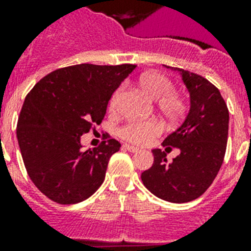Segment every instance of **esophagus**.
<instances>
[{
	"instance_id": "34e87169",
	"label": "esophagus",
	"mask_w": 251,
	"mask_h": 251,
	"mask_svg": "<svg viewBox=\"0 0 251 251\" xmlns=\"http://www.w3.org/2000/svg\"><path fill=\"white\" fill-rule=\"evenodd\" d=\"M124 148H125L126 151H129V152H139V148H138V147L130 146V144H125Z\"/></svg>"
}]
</instances>
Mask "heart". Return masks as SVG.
I'll use <instances>...</instances> for the list:
<instances>
[{
    "instance_id": "obj_1",
    "label": "heart",
    "mask_w": 251,
    "mask_h": 251,
    "mask_svg": "<svg viewBox=\"0 0 251 251\" xmlns=\"http://www.w3.org/2000/svg\"><path fill=\"white\" fill-rule=\"evenodd\" d=\"M140 90L152 100H157L158 109L168 119H176L184 111V101L182 97L173 93V83L169 77L160 72H148L139 77L138 81ZM120 90L116 91L111 98L109 108L115 109L116 101L119 98ZM161 125L157 121H135L130 122L120 130V135L131 143L144 144L151 143L157 135H160Z\"/></svg>"
}]
</instances>
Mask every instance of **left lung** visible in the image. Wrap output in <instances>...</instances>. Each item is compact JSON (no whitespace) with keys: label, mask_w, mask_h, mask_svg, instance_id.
I'll list each match as a JSON object with an SVG mask.
<instances>
[{"label":"left lung","mask_w":251,"mask_h":251,"mask_svg":"<svg viewBox=\"0 0 251 251\" xmlns=\"http://www.w3.org/2000/svg\"><path fill=\"white\" fill-rule=\"evenodd\" d=\"M173 69L188 90L189 111L162 146L178 148L180 153L168 162L165 152L152 151L153 165L142 173V182L158 199L182 203L201 196L217 176L227 147L229 113L213 83L189 71Z\"/></svg>","instance_id":"left-lung-1"}]
</instances>
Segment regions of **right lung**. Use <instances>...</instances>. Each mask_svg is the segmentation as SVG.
Masks as SVG:
<instances>
[{"label": "right lung", "mask_w": 251, "mask_h": 251, "mask_svg": "<svg viewBox=\"0 0 251 251\" xmlns=\"http://www.w3.org/2000/svg\"><path fill=\"white\" fill-rule=\"evenodd\" d=\"M132 64H78L36 83L20 111L16 136L26 172L45 196L63 205L89 199L105 178L116 139L83 151L81 136L100 124L112 94Z\"/></svg>", "instance_id": "obj_1"}]
</instances>
